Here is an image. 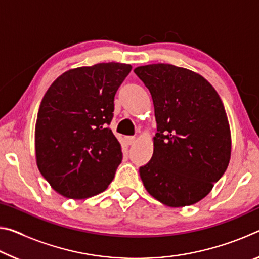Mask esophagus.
I'll use <instances>...</instances> for the list:
<instances>
[{"label":"esophagus","mask_w":259,"mask_h":259,"mask_svg":"<svg viewBox=\"0 0 259 259\" xmlns=\"http://www.w3.org/2000/svg\"><path fill=\"white\" fill-rule=\"evenodd\" d=\"M124 140L128 145H133V144L136 142V138L135 137H125Z\"/></svg>","instance_id":"obj_1"}]
</instances>
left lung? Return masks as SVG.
Here are the masks:
<instances>
[{
	"mask_svg": "<svg viewBox=\"0 0 259 259\" xmlns=\"http://www.w3.org/2000/svg\"><path fill=\"white\" fill-rule=\"evenodd\" d=\"M152 95L157 133L151 161L140 166L144 186L168 207L207 196L230 163L232 140L225 107L200 74L170 64L136 67Z\"/></svg>",
	"mask_w": 259,
	"mask_h": 259,
	"instance_id": "obj_1",
	"label": "left lung"
}]
</instances>
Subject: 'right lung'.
I'll return each instance as SVG.
<instances>
[{
    "mask_svg": "<svg viewBox=\"0 0 259 259\" xmlns=\"http://www.w3.org/2000/svg\"><path fill=\"white\" fill-rule=\"evenodd\" d=\"M131 68L113 61L73 68L47 90L35 124V156L42 176L65 198H91L113 181L122 152L108 124L114 96Z\"/></svg>",
    "mask_w": 259,
    "mask_h": 259,
    "instance_id": "add662e5",
    "label": "right lung"
}]
</instances>
